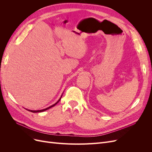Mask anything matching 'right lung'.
<instances>
[{
  "mask_svg": "<svg viewBox=\"0 0 152 152\" xmlns=\"http://www.w3.org/2000/svg\"><path fill=\"white\" fill-rule=\"evenodd\" d=\"M61 97H62V96H61V98H59V99L58 101V102L55 103V104H53V105H51V106H50V107H49L48 108H45V109H43V110H28V111H30V112H33V113H37V112H44V111H45V110H48V109H49V108H50L51 107H53L54 106H55L56 105L59 101H60V99H61Z\"/></svg>",
  "mask_w": 152,
  "mask_h": 152,
  "instance_id": "add662e5",
  "label": "right lung"
}]
</instances>
